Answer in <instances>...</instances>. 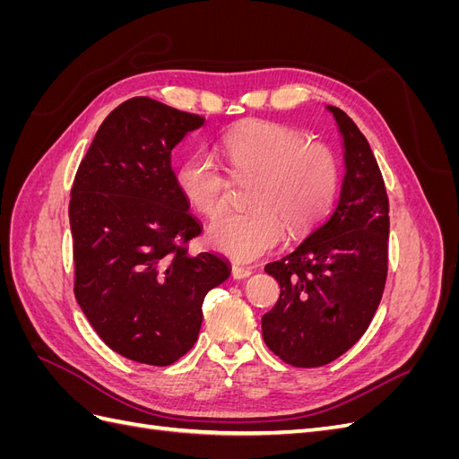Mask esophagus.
Returning a JSON list of instances; mask_svg holds the SVG:
<instances>
[{"label":"esophagus","mask_w":459,"mask_h":459,"mask_svg":"<svg viewBox=\"0 0 459 459\" xmlns=\"http://www.w3.org/2000/svg\"><path fill=\"white\" fill-rule=\"evenodd\" d=\"M251 273H253V272L248 270V268H241V266H233V268H231L233 280H245V277H248Z\"/></svg>","instance_id":"obj_1"}]
</instances>
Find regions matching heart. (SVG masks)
Wrapping results in <instances>:
<instances>
[{
    "mask_svg": "<svg viewBox=\"0 0 459 459\" xmlns=\"http://www.w3.org/2000/svg\"><path fill=\"white\" fill-rule=\"evenodd\" d=\"M220 152L231 176H255L245 212H230L208 230V241L238 262H253L280 245L285 228H314L339 191V160L325 143L280 122L248 120L224 135ZM178 186L206 218L226 208L230 179L206 152L178 166Z\"/></svg>",
    "mask_w": 459,
    "mask_h": 459,
    "instance_id": "b5f03b06",
    "label": "heart"
}]
</instances>
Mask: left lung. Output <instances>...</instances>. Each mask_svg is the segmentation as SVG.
Masks as SVG:
<instances>
[{
  "instance_id": "1",
  "label": "left lung",
  "mask_w": 459,
  "mask_h": 459,
  "mask_svg": "<svg viewBox=\"0 0 459 459\" xmlns=\"http://www.w3.org/2000/svg\"><path fill=\"white\" fill-rule=\"evenodd\" d=\"M344 179L335 211L293 253L266 264L280 300L262 316L268 349L295 368H319L351 349L377 312L388 270V197L366 135L339 107Z\"/></svg>"
}]
</instances>
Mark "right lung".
Returning <instances> with one entry per match:
<instances>
[{"instance_id": "obj_1", "label": "right lung", "mask_w": 459, "mask_h": 459, "mask_svg": "<svg viewBox=\"0 0 459 459\" xmlns=\"http://www.w3.org/2000/svg\"><path fill=\"white\" fill-rule=\"evenodd\" d=\"M203 124L132 97L103 120L71 189L74 297L108 349L140 364L170 366L189 352L206 293L230 277L221 256L187 255L201 224L170 162Z\"/></svg>"}]
</instances>
